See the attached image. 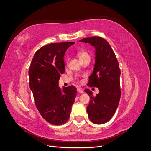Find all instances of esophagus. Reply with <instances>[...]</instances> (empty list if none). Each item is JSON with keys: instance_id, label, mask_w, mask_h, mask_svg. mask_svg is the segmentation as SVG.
Returning a JSON list of instances; mask_svg holds the SVG:
<instances>
[{"instance_id": "esophagus-1", "label": "esophagus", "mask_w": 151, "mask_h": 151, "mask_svg": "<svg viewBox=\"0 0 151 151\" xmlns=\"http://www.w3.org/2000/svg\"><path fill=\"white\" fill-rule=\"evenodd\" d=\"M77 92L78 93H84V91H83V89H82L81 88H77Z\"/></svg>"}]
</instances>
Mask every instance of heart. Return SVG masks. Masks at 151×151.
<instances>
[{
	"label": "heart",
	"mask_w": 151,
	"mask_h": 151,
	"mask_svg": "<svg viewBox=\"0 0 151 151\" xmlns=\"http://www.w3.org/2000/svg\"><path fill=\"white\" fill-rule=\"evenodd\" d=\"M77 55H78V57L80 59V60H82V59L86 58V57H89V54L85 51H79L78 53H77Z\"/></svg>",
	"instance_id": "1"
}]
</instances>
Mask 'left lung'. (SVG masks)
I'll return each instance as SVG.
<instances>
[{"label": "left lung", "instance_id": "obj_1", "mask_svg": "<svg viewBox=\"0 0 151 151\" xmlns=\"http://www.w3.org/2000/svg\"><path fill=\"white\" fill-rule=\"evenodd\" d=\"M89 43L96 49L94 70L89 77L88 86L96 87L99 93L93 96L92 91L84 90L90 97L87 107L89 120L95 124L108 122L115 114L121 96L120 69L115 54L110 45L99 36L80 40Z\"/></svg>", "mask_w": 151, "mask_h": 151}]
</instances>
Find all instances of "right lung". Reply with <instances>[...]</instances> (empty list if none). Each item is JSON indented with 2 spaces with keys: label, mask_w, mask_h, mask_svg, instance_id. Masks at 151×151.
Here are the masks:
<instances>
[{
  "label": "right lung",
  "mask_w": 151,
  "mask_h": 151,
  "mask_svg": "<svg viewBox=\"0 0 151 151\" xmlns=\"http://www.w3.org/2000/svg\"><path fill=\"white\" fill-rule=\"evenodd\" d=\"M74 42L50 43L36 52L29 68V87L36 106L44 119L55 125L67 122L77 89L74 86L58 87L65 72L63 60L67 49Z\"/></svg>",
  "instance_id": "add662e5"
}]
</instances>
